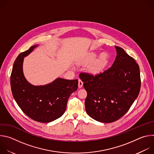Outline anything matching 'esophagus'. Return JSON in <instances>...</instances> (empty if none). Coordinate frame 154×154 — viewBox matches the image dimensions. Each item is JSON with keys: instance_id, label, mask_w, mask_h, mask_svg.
I'll list each match as a JSON object with an SVG mask.
<instances>
[{"instance_id": "1", "label": "esophagus", "mask_w": 154, "mask_h": 154, "mask_svg": "<svg viewBox=\"0 0 154 154\" xmlns=\"http://www.w3.org/2000/svg\"><path fill=\"white\" fill-rule=\"evenodd\" d=\"M83 82L80 80V79H79V85H78V86H79V88H81L83 86Z\"/></svg>"}]
</instances>
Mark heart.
Segmentation results:
<instances>
[{"mask_svg": "<svg viewBox=\"0 0 154 154\" xmlns=\"http://www.w3.org/2000/svg\"><path fill=\"white\" fill-rule=\"evenodd\" d=\"M110 57L107 52H103L96 58V54L91 52L88 54L84 59L83 63L91 64L90 69L94 73H99L102 71L108 64Z\"/></svg>", "mask_w": 154, "mask_h": 154, "instance_id": "obj_1", "label": "heart"}]
</instances>
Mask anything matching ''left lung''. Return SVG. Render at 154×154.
Listing matches in <instances>:
<instances>
[{"label":"left lung","instance_id":"1","mask_svg":"<svg viewBox=\"0 0 154 154\" xmlns=\"http://www.w3.org/2000/svg\"><path fill=\"white\" fill-rule=\"evenodd\" d=\"M115 48L117 55L111 68L96 75L82 72L80 77L87 92V114L104 123L122 117L137 98L141 88L138 64L122 48Z\"/></svg>","mask_w":154,"mask_h":154}]
</instances>
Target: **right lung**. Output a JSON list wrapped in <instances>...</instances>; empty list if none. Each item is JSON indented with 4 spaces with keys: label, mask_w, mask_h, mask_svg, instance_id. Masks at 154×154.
I'll return each instance as SVG.
<instances>
[{
    "label": "right lung",
    "mask_w": 154,
    "mask_h": 154,
    "mask_svg": "<svg viewBox=\"0 0 154 154\" xmlns=\"http://www.w3.org/2000/svg\"><path fill=\"white\" fill-rule=\"evenodd\" d=\"M36 46L30 47L16 58L10 77L11 88L22 111L34 121L47 123L64 114L69 96L77 90L78 80L58 78L43 86H34L29 83L23 74L24 57Z\"/></svg>",
    "instance_id": "right-lung-1"
}]
</instances>
